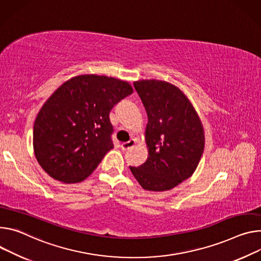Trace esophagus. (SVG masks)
<instances>
[{
    "label": "esophagus",
    "instance_id": "34e87169",
    "mask_svg": "<svg viewBox=\"0 0 261 261\" xmlns=\"http://www.w3.org/2000/svg\"><path fill=\"white\" fill-rule=\"evenodd\" d=\"M134 145H135V139H130L129 141H126V143L122 144V149L123 150H128V149L134 147Z\"/></svg>",
    "mask_w": 261,
    "mask_h": 261
}]
</instances>
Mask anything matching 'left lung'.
Here are the masks:
<instances>
[{
	"label": "left lung",
	"instance_id": "left-lung-1",
	"mask_svg": "<svg viewBox=\"0 0 261 261\" xmlns=\"http://www.w3.org/2000/svg\"><path fill=\"white\" fill-rule=\"evenodd\" d=\"M134 87L147 114V161L130 170L144 189L164 192L174 188L196 171L204 151L200 117L185 94L160 80H141Z\"/></svg>",
	"mask_w": 261,
	"mask_h": 261
}]
</instances>
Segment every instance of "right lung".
I'll return each instance as SVG.
<instances>
[{
  "label": "right lung",
  "instance_id": "right-lung-1",
  "mask_svg": "<svg viewBox=\"0 0 261 261\" xmlns=\"http://www.w3.org/2000/svg\"><path fill=\"white\" fill-rule=\"evenodd\" d=\"M133 92L120 79L81 75L57 88L39 110L33 129L35 157L63 183L86 179L113 148L109 113Z\"/></svg>",
  "mask_w": 261,
  "mask_h": 261
}]
</instances>
